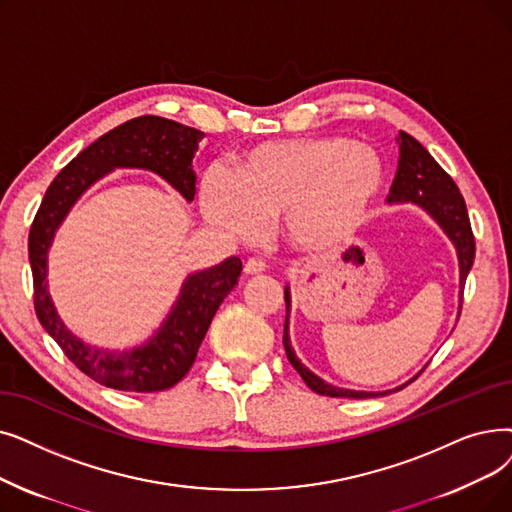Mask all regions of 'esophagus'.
Masks as SVG:
<instances>
[{"label": "esophagus", "instance_id": "1", "mask_svg": "<svg viewBox=\"0 0 512 512\" xmlns=\"http://www.w3.org/2000/svg\"><path fill=\"white\" fill-rule=\"evenodd\" d=\"M242 270H244V274H247V276H255V274H261L265 270V263L261 259H257V257H251V259L244 261V268Z\"/></svg>", "mask_w": 512, "mask_h": 512}]
</instances>
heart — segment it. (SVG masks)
<instances>
[{"instance_id": "1", "label": "heart", "mask_w": 512, "mask_h": 512, "mask_svg": "<svg viewBox=\"0 0 512 512\" xmlns=\"http://www.w3.org/2000/svg\"><path fill=\"white\" fill-rule=\"evenodd\" d=\"M385 186L374 148L341 136L268 142L244 152L234 175L205 173L203 217L224 234L255 238L280 217V232L299 251H328L362 228Z\"/></svg>"}]
</instances>
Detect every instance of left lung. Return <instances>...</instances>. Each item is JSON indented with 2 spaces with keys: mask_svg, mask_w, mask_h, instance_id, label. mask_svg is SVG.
Returning <instances> with one entry per match:
<instances>
[{
  "mask_svg": "<svg viewBox=\"0 0 512 512\" xmlns=\"http://www.w3.org/2000/svg\"><path fill=\"white\" fill-rule=\"evenodd\" d=\"M397 148H399V163H397V175L393 180L391 192L387 203L389 205H416L418 209L425 211L435 224L443 230L450 238L456 249L458 257V270H460V305H462V291H464V280L469 276L473 261H475V238L471 230V221L469 213H466L464 198L454 184L452 177L439 167V163L431 157L429 150L422 146L418 140H414L410 133L399 131V136L395 138ZM284 301H286V320H284V351L288 362L293 364V368L301 374V379L305 385L316 391L320 395L328 397H353V399H366V397H379V395H389L393 391L404 389L410 385L416 376L425 370L422 368L416 376H412L410 381L404 385H399L395 389L387 391H355V389H343L326 383L320 379L318 374L311 372L303 362L297 358V353L291 345V335H288V316H291V288H284ZM460 316V311H458Z\"/></svg>",
  "mask_w": 512,
  "mask_h": 512,
  "instance_id": "left-lung-1",
  "label": "left lung"
}]
</instances>
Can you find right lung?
<instances>
[{"label":"right lung","mask_w":512,"mask_h":512,"mask_svg":"<svg viewBox=\"0 0 512 512\" xmlns=\"http://www.w3.org/2000/svg\"><path fill=\"white\" fill-rule=\"evenodd\" d=\"M203 138V131L152 115L110 129L54 177L33 219L29 261L37 318L66 358L104 387L152 393L180 383L196 360L217 307L236 286L242 261L228 257L213 268L188 274L152 337L123 351L104 349L79 339L58 316L48 291V253L54 236L79 198L115 169L150 171L192 203L196 192L192 159Z\"/></svg>","instance_id":"1"}]
</instances>
